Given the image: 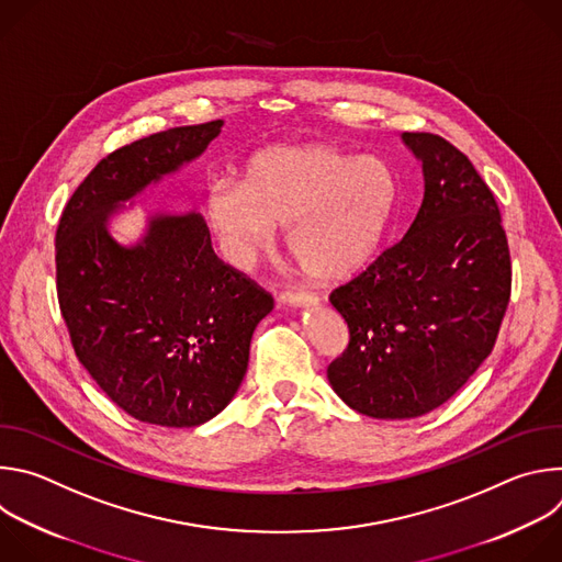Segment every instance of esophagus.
<instances>
[{"label": "esophagus", "instance_id": "34e87169", "mask_svg": "<svg viewBox=\"0 0 562 562\" xmlns=\"http://www.w3.org/2000/svg\"><path fill=\"white\" fill-rule=\"evenodd\" d=\"M280 302L286 304V306H304V308H308V306L317 304V297L313 293H308V291H284L280 295Z\"/></svg>", "mask_w": 562, "mask_h": 562}]
</instances>
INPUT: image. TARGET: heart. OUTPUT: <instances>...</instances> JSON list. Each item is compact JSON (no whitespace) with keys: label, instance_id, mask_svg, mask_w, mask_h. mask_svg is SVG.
<instances>
[{"label":"heart","instance_id":"b5f03b06","mask_svg":"<svg viewBox=\"0 0 562 562\" xmlns=\"http://www.w3.org/2000/svg\"><path fill=\"white\" fill-rule=\"evenodd\" d=\"M395 204L397 180L382 157L284 144L256 153L237 184L215 182L204 215L235 267L273 249L276 228L286 226V249L302 276L336 282L378 254Z\"/></svg>","mask_w":562,"mask_h":562}]
</instances>
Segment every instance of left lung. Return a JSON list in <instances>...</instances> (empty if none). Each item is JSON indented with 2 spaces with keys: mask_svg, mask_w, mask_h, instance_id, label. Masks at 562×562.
<instances>
[{
  "mask_svg": "<svg viewBox=\"0 0 562 562\" xmlns=\"http://www.w3.org/2000/svg\"><path fill=\"white\" fill-rule=\"evenodd\" d=\"M423 167V204L405 237L331 293L349 347L327 369L353 412L418 418L485 362L512 291L494 193L469 157L431 133H403Z\"/></svg>",
  "mask_w": 562,
  "mask_h": 562,
  "instance_id": "obj_1",
  "label": "left lung"
}]
</instances>
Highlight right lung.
Returning a JSON list of instances; mask_svg holds the SVG:
<instances>
[{"instance_id":"right-lung-1","label":"right lung","mask_w":562,"mask_h":562,"mask_svg":"<svg viewBox=\"0 0 562 562\" xmlns=\"http://www.w3.org/2000/svg\"><path fill=\"white\" fill-rule=\"evenodd\" d=\"M222 126L169 128L117 148L77 187L57 226V297L75 356L139 423L182 429L215 418L273 308L267 291L217 260L195 211L148 213L133 245L111 233L135 195L191 165Z\"/></svg>"}]
</instances>
